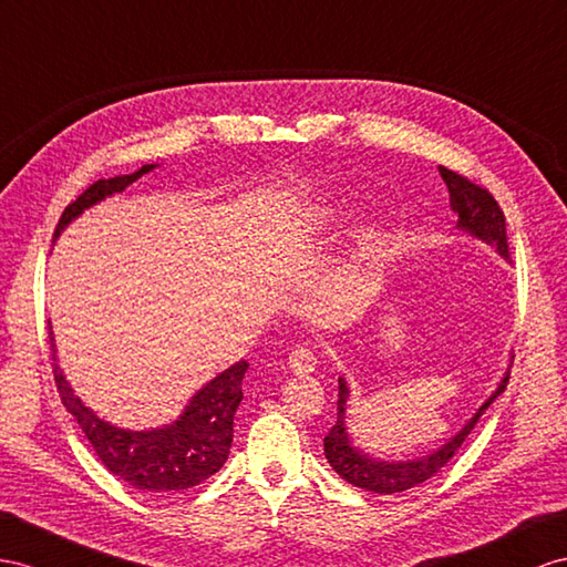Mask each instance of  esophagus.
<instances>
[{"label": "esophagus", "mask_w": 567, "mask_h": 567, "mask_svg": "<svg viewBox=\"0 0 567 567\" xmlns=\"http://www.w3.org/2000/svg\"><path fill=\"white\" fill-rule=\"evenodd\" d=\"M316 364H318V359L309 344L295 347L292 354H289V369H292L295 373H311V371H316Z\"/></svg>", "instance_id": "obj_1"}]
</instances>
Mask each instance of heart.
<instances>
[{"mask_svg": "<svg viewBox=\"0 0 567 567\" xmlns=\"http://www.w3.org/2000/svg\"><path fill=\"white\" fill-rule=\"evenodd\" d=\"M369 239H373V235H369Z\"/></svg>", "mask_w": 567, "mask_h": 567, "instance_id": "heart-1", "label": "heart"}]
</instances>
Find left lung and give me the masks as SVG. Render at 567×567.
<instances>
[{
    "mask_svg": "<svg viewBox=\"0 0 567 567\" xmlns=\"http://www.w3.org/2000/svg\"><path fill=\"white\" fill-rule=\"evenodd\" d=\"M441 177L450 192V203H453V210L460 215V227L470 229L472 235L486 239L488 244H496L498 251L511 258V244H507V231H505V215L498 206V200L493 198V194L488 192L486 186L474 184L472 179L464 177V174L447 169V167H439ZM511 375H505L501 381L498 390L493 393L478 410L467 426H464L453 441H447L441 450L435 453L419 457L412 462H398V464H388V462H375L367 455H361L359 450L352 447V443L347 441V431H344V402L350 390H347L344 381L340 379V393H338V422L328 431V435L323 439V447H326V457L330 462V467L336 470L344 482H350L359 488L371 491V493H400L408 491L412 486L424 484L426 478H431L433 474H439L445 464L455 457L457 450L462 447V443L467 441V435L474 431L478 416H482L488 404L496 400Z\"/></svg>",
    "mask_w": 567,
    "mask_h": 567,
    "instance_id": "1",
    "label": "left lung"
}]
</instances>
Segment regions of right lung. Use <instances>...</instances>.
Segmentation results:
<instances>
[{
  "instance_id": "right-lung-1",
  "label": "right lung",
  "mask_w": 567,
  "mask_h": 567,
  "mask_svg": "<svg viewBox=\"0 0 567 567\" xmlns=\"http://www.w3.org/2000/svg\"><path fill=\"white\" fill-rule=\"evenodd\" d=\"M151 169L153 165H143L134 174H124V177L114 179H97L95 184H91L76 200H71L64 208L60 223H56L54 237H60V231L83 208L93 206V203L114 192H122V188L134 184ZM50 352L54 383L56 390H60L64 408L74 414L100 462L114 476H120L124 484L148 493H177L206 482L208 476H213L225 464L231 445L235 412L244 398L241 379L246 369H249L246 361H239V364L227 369L206 388L198 390L196 398L188 402L186 412L179 416V422L157 431H124L100 422L71 393L60 367H56L52 338Z\"/></svg>"
}]
</instances>
